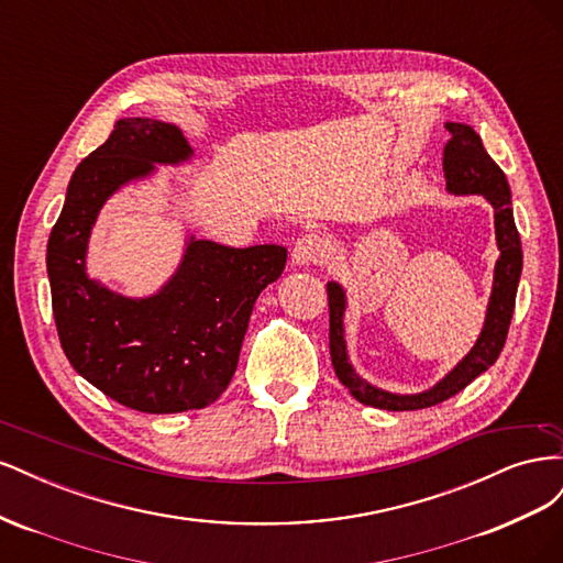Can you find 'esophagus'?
<instances>
[{"mask_svg":"<svg viewBox=\"0 0 563 563\" xmlns=\"http://www.w3.org/2000/svg\"><path fill=\"white\" fill-rule=\"evenodd\" d=\"M327 255V242L319 234H305L296 242L291 258L296 265H317Z\"/></svg>","mask_w":563,"mask_h":563,"instance_id":"34e87169","label":"esophagus"}]
</instances>
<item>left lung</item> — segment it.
Segmentation results:
<instances>
[{
    "instance_id": "1",
    "label": "left lung",
    "mask_w": 563,
    "mask_h": 563,
    "mask_svg": "<svg viewBox=\"0 0 563 563\" xmlns=\"http://www.w3.org/2000/svg\"><path fill=\"white\" fill-rule=\"evenodd\" d=\"M451 141L444 147V178L446 187L455 195H484L496 211V240L500 249V258L496 263V275H493V291L486 312L484 331L476 340L472 352L460 362L444 380H439L432 389L420 391V395H389L385 389H378L362 380L352 371L347 362L345 350V329H343V314H345V291L343 286L329 282V347H331V362L338 380L343 383L350 395L373 408H385V411H418V408H428L441 404L465 389L476 376L496 364L500 356L509 321L515 314V300H517V286L521 277V240L519 230L515 225L512 216V195H509V185L503 174V168L490 159L486 152L479 133L467 124H446Z\"/></svg>"
}]
</instances>
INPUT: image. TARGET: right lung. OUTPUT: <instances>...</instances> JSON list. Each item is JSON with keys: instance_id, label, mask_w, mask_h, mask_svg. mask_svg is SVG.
Returning <instances> with one entry per match:
<instances>
[{"instance_id": "add662e5", "label": "right lung", "mask_w": 563, "mask_h": 563, "mask_svg": "<svg viewBox=\"0 0 563 563\" xmlns=\"http://www.w3.org/2000/svg\"><path fill=\"white\" fill-rule=\"evenodd\" d=\"M190 145L174 124L119 119L110 139L75 168L46 246L51 305L67 362L103 395L141 413L207 408L228 389L255 298L279 279L286 249L190 242L157 296L131 300L84 272L103 201L152 162L176 164Z\"/></svg>"}]
</instances>
